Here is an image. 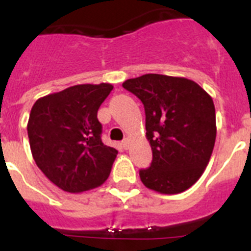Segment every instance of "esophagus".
Returning <instances> with one entry per match:
<instances>
[{"label":"esophagus","mask_w":251,"mask_h":251,"mask_svg":"<svg viewBox=\"0 0 251 251\" xmlns=\"http://www.w3.org/2000/svg\"><path fill=\"white\" fill-rule=\"evenodd\" d=\"M122 146H123L124 150H128V148H129V139H124V141H122Z\"/></svg>","instance_id":"34e87169"}]
</instances>
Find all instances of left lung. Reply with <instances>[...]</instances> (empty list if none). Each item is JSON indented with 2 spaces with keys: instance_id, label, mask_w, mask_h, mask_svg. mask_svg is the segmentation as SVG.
<instances>
[{
  "instance_id": "obj_1",
  "label": "left lung",
  "mask_w": 251,
  "mask_h": 251,
  "mask_svg": "<svg viewBox=\"0 0 251 251\" xmlns=\"http://www.w3.org/2000/svg\"><path fill=\"white\" fill-rule=\"evenodd\" d=\"M123 88L145 105L153 159L150 168L139 171L141 181L159 194L186 191L203 174L214 150L212 98L194 80L161 74L128 79Z\"/></svg>"
}]
</instances>
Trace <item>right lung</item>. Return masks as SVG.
I'll return each instance as SVG.
<instances>
[{
    "label": "right lung",
    "instance_id": "add662e5",
    "mask_svg": "<svg viewBox=\"0 0 251 251\" xmlns=\"http://www.w3.org/2000/svg\"><path fill=\"white\" fill-rule=\"evenodd\" d=\"M112 84H79L37 99L27 123L37 167L63 191L99 187L109 177L118 151L101 142L98 109Z\"/></svg>",
    "mask_w": 251,
    "mask_h": 251
}]
</instances>
